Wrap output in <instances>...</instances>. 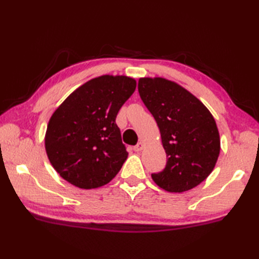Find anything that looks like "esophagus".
Returning <instances> with one entry per match:
<instances>
[{"mask_svg":"<svg viewBox=\"0 0 259 259\" xmlns=\"http://www.w3.org/2000/svg\"><path fill=\"white\" fill-rule=\"evenodd\" d=\"M142 148H144V144H142V142H138V144H137L135 147H134V150L135 151H141L142 150Z\"/></svg>","mask_w":259,"mask_h":259,"instance_id":"esophagus-1","label":"esophagus"}]
</instances>
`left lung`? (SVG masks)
<instances>
[{
    "label": "left lung",
    "instance_id": "8db88e82",
    "mask_svg": "<svg viewBox=\"0 0 259 259\" xmlns=\"http://www.w3.org/2000/svg\"><path fill=\"white\" fill-rule=\"evenodd\" d=\"M141 100L159 126L167 164L152 174L169 192L195 188L211 174L221 152V138L212 114L185 88L164 78H140Z\"/></svg>",
    "mask_w": 259,
    "mask_h": 259
}]
</instances>
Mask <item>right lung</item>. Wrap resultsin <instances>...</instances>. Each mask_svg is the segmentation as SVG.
Masks as SVG:
<instances>
[{
	"mask_svg": "<svg viewBox=\"0 0 259 259\" xmlns=\"http://www.w3.org/2000/svg\"><path fill=\"white\" fill-rule=\"evenodd\" d=\"M136 87V80L126 75L98 76L74 90L53 112L46 151L64 180L93 189L117 176L128 152L115 118Z\"/></svg>",
	"mask_w": 259,
	"mask_h": 259,
	"instance_id": "obj_1",
	"label": "right lung"
}]
</instances>
